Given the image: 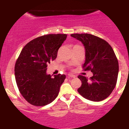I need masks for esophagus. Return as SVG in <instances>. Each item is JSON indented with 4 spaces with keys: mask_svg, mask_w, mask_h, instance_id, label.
<instances>
[{
    "mask_svg": "<svg viewBox=\"0 0 129 129\" xmlns=\"http://www.w3.org/2000/svg\"><path fill=\"white\" fill-rule=\"evenodd\" d=\"M68 78H75V75H72V74H69V75H68Z\"/></svg>",
    "mask_w": 129,
    "mask_h": 129,
    "instance_id": "34e87169",
    "label": "esophagus"
}]
</instances>
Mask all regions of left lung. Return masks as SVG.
Instances as JSON below:
<instances>
[{
	"instance_id": "left-lung-1",
	"label": "left lung",
	"mask_w": 129,
	"mask_h": 129,
	"mask_svg": "<svg viewBox=\"0 0 129 129\" xmlns=\"http://www.w3.org/2000/svg\"><path fill=\"white\" fill-rule=\"evenodd\" d=\"M71 36L82 43L85 51L83 67L93 73L90 79L78 76L82 85L78 91L92 101L105 100L116 86L119 72L118 61L113 48L106 41L90 34H72Z\"/></svg>"
}]
</instances>
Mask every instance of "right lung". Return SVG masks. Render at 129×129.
Here are the masks:
<instances>
[{"label": "right lung", "instance_id": "1", "mask_svg": "<svg viewBox=\"0 0 129 129\" xmlns=\"http://www.w3.org/2000/svg\"><path fill=\"white\" fill-rule=\"evenodd\" d=\"M67 35L51 34L32 40L23 47L14 68L16 84L22 96L29 104L43 106L58 95L66 75L47 73V65L57 57V51Z\"/></svg>", "mask_w": 129, "mask_h": 129}]
</instances>
